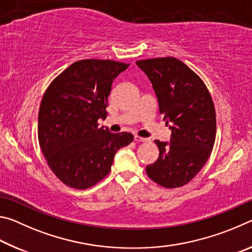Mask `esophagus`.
<instances>
[{"instance_id":"esophagus-1","label":"esophagus","mask_w":252,"mask_h":252,"mask_svg":"<svg viewBox=\"0 0 252 252\" xmlns=\"http://www.w3.org/2000/svg\"><path fill=\"white\" fill-rule=\"evenodd\" d=\"M134 141H136V142H148L149 139L142 138V136H139V135H134Z\"/></svg>"}]
</instances>
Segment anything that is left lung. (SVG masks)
<instances>
[{"instance_id":"obj_1","label":"left lung","mask_w":252,"mask_h":252,"mask_svg":"<svg viewBox=\"0 0 252 252\" xmlns=\"http://www.w3.org/2000/svg\"><path fill=\"white\" fill-rule=\"evenodd\" d=\"M148 75L160 113L172 131L170 144L156 140L159 158L148 165V177L173 189L189 183L206 164L216 140V110L202 79L172 57L136 61Z\"/></svg>"}]
</instances>
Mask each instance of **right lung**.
I'll return each mask as SVG.
<instances>
[{"mask_svg": "<svg viewBox=\"0 0 252 252\" xmlns=\"http://www.w3.org/2000/svg\"><path fill=\"white\" fill-rule=\"evenodd\" d=\"M129 64L85 59L60 73L46 89L39 111L37 138L48 165L73 189L91 188L108 176L116 152L133 141L129 132L111 133L97 120L113 80Z\"/></svg>", "mask_w": 252, "mask_h": 252, "instance_id": "1", "label": "right lung"}]
</instances>
